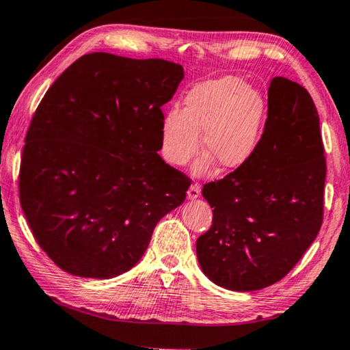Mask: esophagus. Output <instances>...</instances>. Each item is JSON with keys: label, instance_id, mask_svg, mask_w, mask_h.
I'll use <instances>...</instances> for the list:
<instances>
[{"label": "esophagus", "instance_id": "esophagus-1", "mask_svg": "<svg viewBox=\"0 0 350 350\" xmlns=\"http://www.w3.org/2000/svg\"><path fill=\"white\" fill-rule=\"evenodd\" d=\"M199 196H200V187L198 185V183H194V185L188 188L187 198H188V200H194V199H198Z\"/></svg>", "mask_w": 350, "mask_h": 350}]
</instances>
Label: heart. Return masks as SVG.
Instances as JSON below:
<instances>
[{
  "mask_svg": "<svg viewBox=\"0 0 350 350\" xmlns=\"http://www.w3.org/2000/svg\"><path fill=\"white\" fill-rule=\"evenodd\" d=\"M265 103L258 90L238 77L199 83L187 94L183 109H170L161 123L162 154L170 163L185 165L200 150L210 154L194 163V176H206L219 162L222 170H238L256 151Z\"/></svg>",
  "mask_w": 350,
  "mask_h": 350,
  "instance_id": "heart-1",
  "label": "heart"
}]
</instances>
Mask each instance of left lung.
Wrapping results in <instances>:
<instances>
[{"mask_svg": "<svg viewBox=\"0 0 350 350\" xmlns=\"http://www.w3.org/2000/svg\"><path fill=\"white\" fill-rule=\"evenodd\" d=\"M324 148L306 88L275 77L264 133L253 157L202 196L213 225L196 253L205 276L233 292L282 280L315 241L323 222Z\"/></svg>", "mask_w": 350, "mask_h": 350, "instance_id": "obj_1", "label": "left lung"}]
</instances>
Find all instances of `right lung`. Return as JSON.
<instances>
[{
    "instance_id": "1",
    "label": "right lung",
    "mask_w": 350,
    "mask_h": 350,
    "mask_svg": "<svg viewBox=\"0 0 350 350\" xmlns=\"http://www.w3.org/2000/svg\"><path fill=\"white\" fill-rule=\"evenodd\" d=\"M183 68L106 52L79 58L35 111L20 170V202L58 267L92 280L131 270L157 222L183 204L188 177L165 163L162 106Z\"/></svg>"
}]
</instances>
